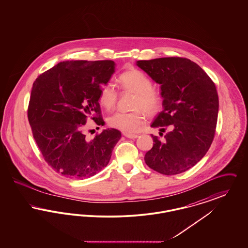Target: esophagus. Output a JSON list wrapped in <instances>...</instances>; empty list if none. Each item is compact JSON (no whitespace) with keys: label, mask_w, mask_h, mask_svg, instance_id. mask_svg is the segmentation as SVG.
<instances>
[{"label":"esophagus","mask_w":248,"mask_h":248,"mask_svg":"<svg viewBox=\"0 0 248 248\" xmlns=\"http://www.w3.org/2000/svg\"><path fill=\"white\" fill-rule=\"evenodd\" d=\"M124 136L126 137V138H128V139H132V140L137 139V138L139 137V136L136 135V134H127V133H124Z\"/></svg>","instance_id":"esophagus-1"}]
</instances>
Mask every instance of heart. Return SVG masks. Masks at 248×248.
<instances>
[{"mask_svg":"<svg viewBox=\"0 0 248 248\" xmlns=\"http://www.w3.org/2000/svg\"><path fill=\"white\" fill-rule=\"evenodd\" d=\"M118 83L124 91L136 93L134 108L131 112L118 111L108 119V124L124 133H134L140 128L146 121L147 113L157 112L162 104L160 93L153 87L152 80L141 71L132 69L119 76ZM118 98V92L111 83H106L100 87L98 101L106 109L113 108Z\"/></svg>","mask_w":248,"mask_h":248,"instance_id":"heart-1","label":"heart"}]
</instances>
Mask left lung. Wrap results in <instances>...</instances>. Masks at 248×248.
<instances>
[{
  "mask_svg": "<svg viewBox=\"0 0 248 248\" xmlns=\"http://www.w3.org/2000/svg\"><path fill=\"white\" fill-rule=\"evenodd\" d=\"M137 65L161 85L164 109L151 126L163 132L171 125L164 141L152 135L154 146L144 160L163 175L183 173L202 160L212 144L218 113L216 85L188 59L139 60Z\"/></svg>",
  "mask_w": 248,
  "mask_h": 248,
  "instance_id": "8db88e82",
  "label": "left lung"
}]
</instances>
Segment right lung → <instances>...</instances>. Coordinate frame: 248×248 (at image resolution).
Listing matches in <instances>:
<instances>
[{
	"label": "right lung",
	"mask_w": 248,
	"mask_h": 248,
	"mask_svg": "<svg viewBox=\"0 0 248 248\" xmlns=\"http://www.w3.org/2000/svg\"><path fill=\"white\" fill-rule=\"evenodd\" d=\"M114 71L112 60L63 61L34 81L29 123L46 162L60 175L83 179L108 164L121 132L103 130L88 140L83 125L88 117L104 124L98 94Z\"/></svg>",
	"instance_id": "obj_1"
}]
</instances>
